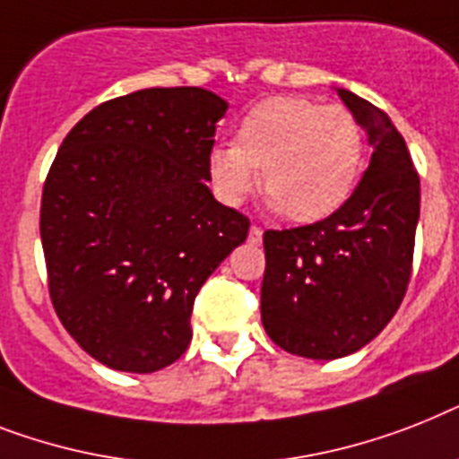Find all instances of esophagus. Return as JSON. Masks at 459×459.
I'll list each match as a JSON object with an SVG mask.
<instances>
[{
  "label": "esophagus",
  "instance_id": "34e87169",
  "mask_svg": "<svg viewBox=\"0 0 459 459\" xmlns=\"http://www.w3.org/2000/svg\"><path fill=\"white\" fill-rule=\"evenodd\" d=\"M262 236H264L262 226H252V229H249V236H247V240L252 242V245H259V242H262Z\"/></svg>",
  "mask_w": 459,
  "mask_h": 459
}]
</instances>
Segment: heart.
Masks as SVG:
<instances>
[{
	"label": "heart",
	"instance_id": "b5f03b06",
	"mask_svg": "<svg viewBox=\"0 0 459 459\" xmlns=\"http://www.w3.org/2000/svg\"><path fill=\"white\" fill-rule=\"evenodd\" d=\"M365 158L363 126L349 108L307 96H273L238 125L236 143L214 145L210 178L223 203L259 186L292 221L330 217L351 197Z\"/></svg>",
	"mask_w": 459,
	"mask_h": 459
}]
</instances>
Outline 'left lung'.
Instances as JSON below:
<instances>
[{
	"mask_svg": "<svg viewBox=\"0 0 459 459\" xmlns=\"http://www.w3.org/2000/svg\"><path fill=\"white\" fill-rule=\"evenodd\" d=\"M337 91L375 148L370 167L327 219L264 233V327L281 349L316 360L359 351L394 318L420 219V177L401 132L370 100Z\"/></svg>",
	"mask_w": 459,
	"mask_h": 459,
	"instance_id": "obj_1",
	"label": "left lung"
}]
</instances>
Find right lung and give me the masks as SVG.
<instances>
[{
	"instance_id": "right-lung-1",
	"label": "right lung",
	"mask_w": 459,
	"mask_h": 459,
	"mask_svg": "<svg viewBox=\"0 0 459 459\" xmlns=\"http://www.w3.org/2000/svg\"><path fill=\"white\" fill-rule=\"evenodd\" d=\"M229 103L200 87L110 99L63 139L39 210L48 297L99 363L155 372L188 349L193 301L249 219L207 188Z\"/></svg>"
}]
</instances>
